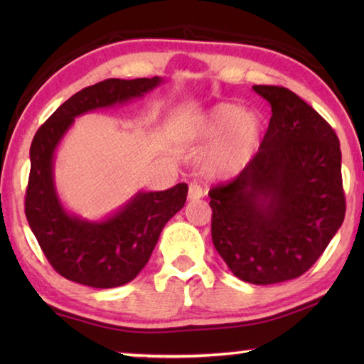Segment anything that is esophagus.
Masks as SVG:
<instances>
[{"label":"esophagus","instance_id":"obj_1","mask_svg":"<svg viewBox=\"0 0 364 364\" xmlns=\"http://www.w3.org/2000/svg\"><path fill=\"white\" fill-rule=\"evenodd\" d=\"M204 196H205V193H204V189L200 188V184H197V183L189 184V189H188V199L189 200H199Z\"/></svg>","mask_w":364,"mask_h":364}]
</instances>
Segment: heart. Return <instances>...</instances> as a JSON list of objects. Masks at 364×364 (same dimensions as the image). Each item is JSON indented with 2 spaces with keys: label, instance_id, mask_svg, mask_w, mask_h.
<instances>
[{
  "label": "heart",
  "instance_id": "1",
  "mask_svg": "<svg viewBox=\"0 0 364 364\" xmlns=\"http://www.w3.org/2000/svg\"><path fill=\"white\" fill-rule=\"evenodd\" d=\"M191 143H213L204 164L213 176H234L247 167L263 136L262 115L254 109L220 102L194 117L188 130Z\"/></svg>",
  "mask_w": 364,
  "mask_h": 364
}]
</instances>
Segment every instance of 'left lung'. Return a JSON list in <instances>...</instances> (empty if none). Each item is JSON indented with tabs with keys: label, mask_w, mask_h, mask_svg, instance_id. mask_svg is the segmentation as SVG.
I'll return each mask as SVG.
<instances>
[{
	"label": "left lung",
	"mask_w": 364,
	"mask_h": 364,
	"mask_svg": "<svg viewBox=\"0 0 364 364\" xmlns=\"http://www.w3.org/2000/svg\"><path fill=\"white\" fill-rule=\"evenodd\" d=\"M252 90L271 106L257 156L236 180L210 189L212 241L234 276L276 284L311 268L345 217L337 134L282 86Z\"/></svg>",
	"instance_id": "left-lung-1"
}]
</instances>
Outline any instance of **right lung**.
<instances>
[{
	"label": "right lung",
	"mask_w": 364,
	"mask_h": 364,
	"mask_svg": "<svg viewBox=\"0 0 364 364\" xmlns=\"http://www.w3.org/2000/svg\"><path fill=\"white\" fill-rule=\"evenodd\" d=\"M164 82L162 77L104 80L69 97L35 134L26 215L43 254L65 279L96 289L128 284L149 262L164 226L186 202V183H178L165 191H138L106 217L88 220L64 205L54 178L58 147L75 119L141 100Z\"/></svg>",
	"instance_id": "right-lung-1"
}]
</instances>
